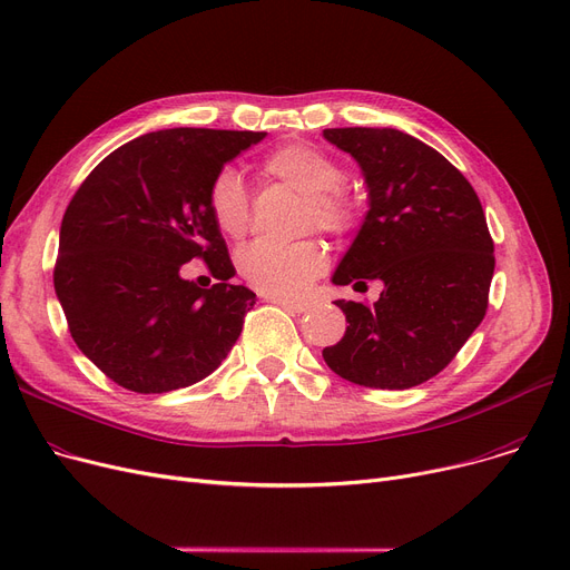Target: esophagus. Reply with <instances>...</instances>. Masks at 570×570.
I'll use <instances>...</instances> for the list:
<instances>
[{"label": "esophagus", "instance_id": "1", "mask_svg": "<svg viewBox=\"0 0 570 570\" xmlns=\"http://www.w3.org/2000/svg\"><path fill=\"white\" fill-rule=\"evenodd\" d=\"M269 303H275V305H279L282 309H286V312H291V314H303V312H307L309 309V305L307 303H295V301H284V297H267Z\"/></svg>", "mask_w": 570, "mask_h": 570}]
</instances>
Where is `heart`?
<instances>
[{"label": "heart", "instance_id": "1", "mask_svg": "<svg viewBox=\"0 0 570 570\" xmlns=\"http://www.w3.org/2000/svg\"><path fill=\"white\" fill-rule=\"evenodd\" d=\"M261 170L305 194L307 226L333 235H344L355 226V205L340 189L346 170L318 147L286 142L263 159ZM207 207L224 235L239 237L249 228V194L235 170L224 168L215 175L207 189ZM323 269L325 249L316 239H297L288 245L258 239L237 254V273L269 297L301 295Z\"/></svg>", "mask_w": 570, "mask_h": 570}]
</instances>
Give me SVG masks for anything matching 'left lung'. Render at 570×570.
Instances as JSON below:
<instances>
[{
  "instance_id": "obj_1",
  "label": "left lung",
  "mask_w": 570,
  "mask_h": 570,
  "mask_svg": "<svg viewBox=\"0 0 570 570\" xmlns=\"http://www.w3.org/2000/svg\"><path fill=\"white\" fill-rule=\"evenodd\" d=\"M363 170L370 209L333 284L381 279L374 307L335 305L348 327L323 361L342 379L406 391L453 361L488 309L494 243L469 179L397 129H325Z\"/></svg>"
}]
</instances>
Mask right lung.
<instances>
[{
  "instance_id": "add662e5",
  "label": "right lung",
  "mask_w": 570,
  "mask_h": 570,
  "mask_svg": "<svg viewBox=\"0 0 570 570\" xmlns=\"http://www.w3.org/2000/svg\"><path fill=\"white\" fill-rule=\"evenodd\" d=\"M265 131L166 129L110 153L73 194L55 263V293L78 348L140 395L213 374L243 333L256 293L235 275L207 207L215 175ZM203 257L219 279L178 275Z\"/></svg>"
}]
</instances>
